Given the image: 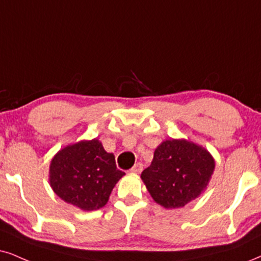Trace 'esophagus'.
I'll return each instance as SVG.
<instances>
[{
  "label": "esophagus",
  "instance_id": "34e87169",
  "mask_svg": "<svg viewBox=\"0 0 261 261\" xmlns=\"http://www.w3.org/2000/svg\"><path fill=\"white\" fill-rule=\"evenodd\" d=\"M142 170H143V165H142L141 163H137V164H135V166L131 169V172L138 174L142 172Z\"/></svg>",
  "mask_w": 261,
  "mask_h": 261
}]
</instances>
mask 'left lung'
Instances as JSON below:
<instances>
[{"label": "left lung", "instance_id": "left-lung-1", "mask_svg": "<svg viewBox=\"0 0 261 261\" xmlns=\"http://www.w3.org/2000/svg\"><path fill=\"white\" fill-rule=\"evenodd\" d=\"M214 166L212 155L199 144L166 140L155 149L141 178L155 202L165 208H179L206 189Z\"/></svg>", "mask_w": 261, "mask_h": 261}]
</instances>
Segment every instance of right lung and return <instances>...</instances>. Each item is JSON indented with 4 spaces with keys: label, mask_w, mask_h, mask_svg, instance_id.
Masks as SVG:
<instances>
[{
    "label": "right lung",
    "mask_w": 261,
    "mask_h": 261,
    "mask_svg": "<svg viewBox=\"0 0 261 261\" xmlns=\"http://www.w3.org/2000/svg\"><path fill=\"white\" fill-rule=\"evenodd\" d=\"M125 174L96 138L62 148L51 159L49 182L57 195L83 211L100 210Z\"/></svg>",
    "instance_id": "add662e5"
}]
</instances>
